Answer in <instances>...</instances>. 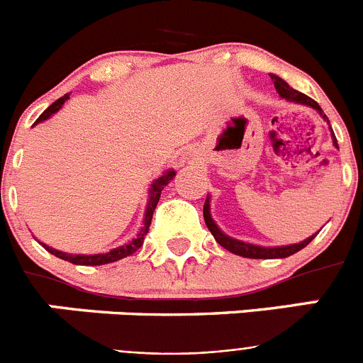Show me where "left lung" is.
<instances>
[{
  "label": "left lung",
  "mask_w": 363,
  "mask_h": 363,
  "mask_svg": "<svg viewBox=\"0 0 363 363\" xmlns=\"http://www.w3.org/2000/svg\"><path fill=\"white\" fill-rule=\"evenodd\" d=\"M271 78H272V82H274V86H277V92L281 96V98L289 99V101H296V104H301V105H309V107H313L314 111H318L320 116H322L323 120L329 123L327 116L323 114L322 107H320V105L316 104L313 98H309V96L294 91L289 83L284 82V79L278 78V76H274V74H271ZM331 133H333V130H331ZM333 145L338 149V142H336L335 133H333ZM203 218H205V225L209 227V230L213 233L214 240H216V242L220 243L223 249H227V251L233 252V255L243 256V258H256V259L287 258V256L294 255V252L301 251L303 247L309 245V243L314 240V236L318 234V233L313 234V236H309V238H306L303 242H300V243H293V245H284V247H259V245H255V243H245V242H242V240H234V238H230V236H227L225 233H221L220 227L214 223L213 216H211V200H209V196H207V200H205V205H203Z\"/></svg>",
  "instance_id": "obj_1"
}]
</instances>
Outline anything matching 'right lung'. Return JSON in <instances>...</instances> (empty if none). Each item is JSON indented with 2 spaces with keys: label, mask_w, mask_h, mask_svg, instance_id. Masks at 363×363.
Listing matches in <instances>:
<instances>
[{
  "label": "right lung",
  "mask_w": 363,
  "mask_h": 363,
  "mask_svg": "<svg viewBox=\"0 0 363 363\" xmlns=\"http://www.w3.org/2000/svg\"><path fill=\"white\" fill-rule=\"evenodd\" d=\"M67 99H69V94H65L63 98L56 99V101H54V104L50 105V107L47 108V111H45L40 118H38L36 123L49 120L52 114H56V112L63 107V104H65ZM174 176H176V172L169 169V171L163 172L158 179H154L152 182V185H150V189H149V201H147L145 216H143V227H142V230L138 233L136 238H133V242L125 243V245H121V247H116V249H112V251L105 252V255H67V252L56 251V249H52V247H49V245H45V243H43V247L50 252V255L57 256V258H62V259H65V262H70V264H76V265H105V264H112V262H118V259L127 258V256L134 255V252H136L138 249L143 245L145 234L149 233L154 209H156V205H158L163 187H167V185L171 184V179L174 178Z\"/></svg>",
  "instance_id": "obj_1"
}]
</instances>
